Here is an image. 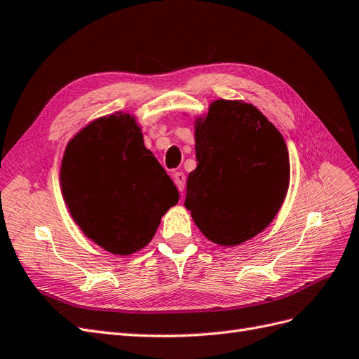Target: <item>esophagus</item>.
<instances>
[{"instance_id":"1","label":"esophagus","mask_w":359,"mask_h":359,"mask_svg":"<svg viewBox=\"0 0 359 359\" xmlns=\"http://www.w3.org/2000/svg\"><path fill=\"white\" fill-rule=\"evenodd\" d=\"M173 181H175V186L180 191L184 190V186H186V175L182 172H175L173 173Z\"/></svg>"}]
</instances>
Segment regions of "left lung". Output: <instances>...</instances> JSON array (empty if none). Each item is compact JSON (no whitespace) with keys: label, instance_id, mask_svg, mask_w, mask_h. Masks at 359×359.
I'll return each mask as SVG.
<instances>
[{"label":"left lung","instance_id":"left-lung-1","mask_svg":"<svg viewBox=\"0 0 359 359\" xmlns=\"http://www.w3.org/2000/svg\"><path fill=\"white\" fill-rule=\"evenodd\" d=\"M198 168L187 180L186 208L210 241L252 240L274 220L289 189L285 139L252 103L214 100L194 123Z\"/></svg>","mask_w":359,"mask_h":359}]
</instances>
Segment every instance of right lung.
Here are the masks:
<instances>
[{
	"label": "right lung",
	"mask_w": 359,
	"mask_h": 359,
	"mask_svg": "<svg viewBox=\"0 0 359 359\" xmlns=\"http://www.w3.org/2000/svg\"><path fill=\"white\" fill-rule=\"evenodd\" d=\"M61 191L86 238L116 256L149 244L161 217L180 194L144 145L136 118L115 112L97 118L67 144Z\"/></svg>",
	"instance_id": "add662e5"
}]
</instances>
